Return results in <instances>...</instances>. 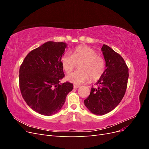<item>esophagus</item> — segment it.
I'll use <instances>...</instances> for the list:
<instances>
[{"instance_id":"34e87169","label":"esophagus","mask_w":149,"mask_h":149,"mask_svg":"<svg viewBox=\"0 0 149 149\" xmlns=\"http://www.w3.org/2000/svg\"><path fill=\"white\" fill-rule=\"evenodd\" d=\"M79 85L74 84V86H73V88H74V89H76V88H79Z\"/></svg>"}]
</instances>
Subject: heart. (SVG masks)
I'll return each instance as SVG.
<instances>
[{
  "label": "heart",
  "mask_w": 149,
  "mask_h": 149,
  "mask_svg": "<svg viewBox=\"0 0 149 149\" xmlns=\"http://www.w3.org/2000/svg\"><path fill=\"white\" fill-rule=\"evenodd\" d=\"M61 63L63 68L67 74L70 73L79 66V71L72 73L66 77L68 81L74 84H82L90 78L92 81L100 79L106 69L104 58L98 55L93 48L85 45L76 47L71 55L65 53L61 56Z\"/></svg>",
  "instance_id": "heart-1"
}]
</instances>
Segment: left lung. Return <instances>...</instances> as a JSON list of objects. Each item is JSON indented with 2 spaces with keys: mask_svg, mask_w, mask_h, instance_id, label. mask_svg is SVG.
Returning a JSON list of instances; mask_svg holds the SVG:
<instances>
[{
  "mask_svg": "<svg viewBox=\"0 0 149 149\" xmlns=\"http://www.w3.org/2000/svg\"><path fill=\"white\" fill-rule=\"evenodd\" d=\"M106 69L97 81V88H91L84 105L92 113L104 115L113 110L124 96L127 86L129 69L123 58L111 47L101 48Z\"/></svg>",
  "mask_w": 149,
  "mask_h": 149,
  "instance_id": "8db88e82",
  "label": "left lung"
}]
</instances>
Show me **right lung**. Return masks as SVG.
I'll use <instances>...</instances> for the list:
<instances>
[{
	"instance_id": "1",
	"label": "right lung",
	"mask_w": 149,
	"mask_h": 149,
	"mask_svg": "<svg viewBox=\"0 0 149 149\" xmlns=\"http://www.w3.org/2000/svg\"><path fill=\"white\" fill-rule=\"evenodd\" d=\"M66 44L47 42L31 51L19 70V86L24 100L38 113L49 116L61 109L73 84H60L65 77L61 58Z\"/></svg>"
}]
</instances>
